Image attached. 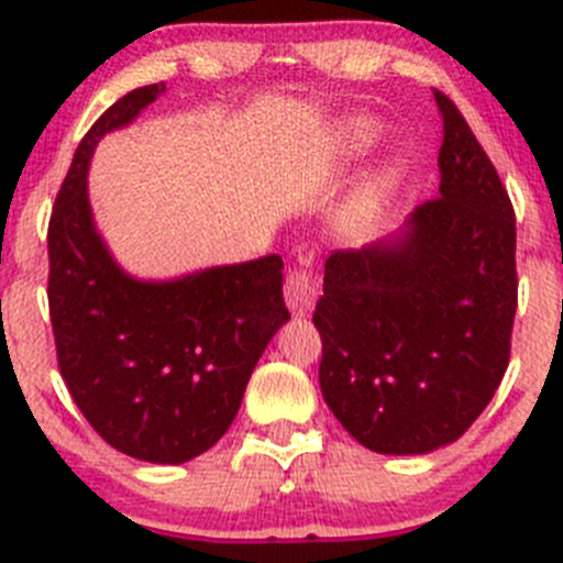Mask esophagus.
I'll use <instances>...</instances> for the list:
<instances>
[{"instance_id": "34e87169", "label": "esophagus", "mask_w": 563, "mask_h": 563, "mask_svg": "<svg viewBox=\"0 0 563 563\" xmlns=\"http://www.w3.org/2000/svg\"><path fill=\"white\" fill-rule=\"evenodd\" d=\"M314 298H318V287H314L312 271H309V262L301 260L285 278V301L296 314H309Z\"/></svg>"}]
</instances>
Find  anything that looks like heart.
I'll list each match as a JSON object with an SVG mask.
<instances>
[{
  "instance_id": "1",
  "label": "heart",
  "mask_w": 563,
  "mask_h": 563,
  "mask_svg": "<svg viewBox=\"0 0 563 563\" xmlns=\"http://www.w3.org/2000/svg\"><path fill=\"white\" fill-rule=\"evenodd\" d=\"M356 135H358V137H362V141H365V137H367V135H371V126H367V124H358Z\"/></svg>"
}]
</instances>
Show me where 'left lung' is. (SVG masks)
Listing matches in <instances>:
<instances>
[{
	"mask_svg": "<svg viewBox=\"0 0 563 563\" xmlns=\"http://www.w3.org/2000/svg\"><path fill=\"white\" fill-rule=\"evenodd\" d=\"M433 99L439 196L400 232L334 251L312 314L325 404L358 445L393 456L451 445L478 420L517 312L511 198L459 107Z\"/></svg>",
	"mask_w": 563,
	"mask_h": 563,
	"instance_id": "8db88e82",
	"label": "left lung"
}]
</instances>
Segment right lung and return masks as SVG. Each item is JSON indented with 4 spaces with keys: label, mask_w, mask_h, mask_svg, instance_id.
Here are the masks:
<instances>
[{
    "label": "right lung",
    "mask_w": 563,
    "mask_h": 563,
    "mask_svg": "<svg viewBox=\"0 0 563 563\" xmlns=\"http://www.w3.org/2000/svg\"><path fill=\"white\" fill-rule=\"evenodd\" d=\"M159 93L165 82L121 96L74 152L49 218L46 296L57 367L93 431L132 459L181 464L229 431L290 312L278 254L176 282H137L107 254L88 205L90 154Z\"/></svg>",
    "instance_id": "right-lung-1"
}]
</instances>
